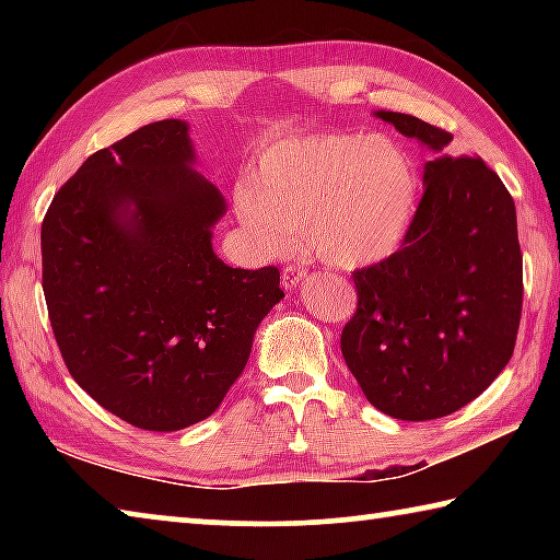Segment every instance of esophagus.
Instances as JSON below:
<instances>
[{
	"label": "esophagus",
	"instance_id": "34e87169",
	"mask_svg": "<svg viewBox=\"0 0 560 560\" xmlns=\"http://www.w3.org/2000/svg\"><path fill=\"white\" fill-rule=\"evenodd\" d=\"M306 279V267H301V264H287L281 271V283L283 289H296V283Z\"/></svg>",
	"mask_w": 560,
	"mask_h": 560
}]
</instances>
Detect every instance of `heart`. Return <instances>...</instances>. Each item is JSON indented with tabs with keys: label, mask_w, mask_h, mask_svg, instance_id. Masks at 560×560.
<instances>
[{
	"label": "heart",
	"mask_w": 560,
	"mask_h": 560,
	"mask_svg": "<svg viewBox=\"0 0 560 560\" xmlns=\"http://www.w3.org/2000/svg\"><path fill=\"white\" fill-rule=\"evenodd\" d=\"M417 177L387 136L287 138L252 160L234 187V212L264 257H283L299 236L338 267L385 259L412 222Z\"/></svg>",
	"instance_id": "obj_1"
}]
</instances>
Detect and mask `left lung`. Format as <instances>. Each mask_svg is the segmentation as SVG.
<instances>
[{
    "label": "left lung",
    "mask_w": 560,
    "mask_h": 560,
    "mask_svg": "<svg viewBox=\"0 0 560 560\" xmlns=\"http://www.w3.org/2000/svg\"><path fill=\"white\" fill-rule=\"evenodd\" d=\"M377 118L432 150L452 143V132L415 116ZM353 283L340 350L368 402L410 422L457 412L514 355L524 261L509 189L479 158L430 160L402 246L355 269Z\"/></svg>",
    "instance_id": "left-lung-1"
}]
</instances>
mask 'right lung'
<instances>
[{
	"label": "right lung",
	"mask_w": 560,
	"mask_h": 560,
	"mask_svg": "<svg viewBox=\"0 0 560 560\" xmlns=\"http://www.w3.org/2000/svg\"><path fill=\"white\" fill-rule=\"evenodd\" d=\"M192 158L187 122H150L93 153L42 224V287L63 363L140 430L210 417L283 299L277 267L232 269L212 252L224 200Z\"/></svg>",
	"instance_id": "obj_1"
}]
</instances>
